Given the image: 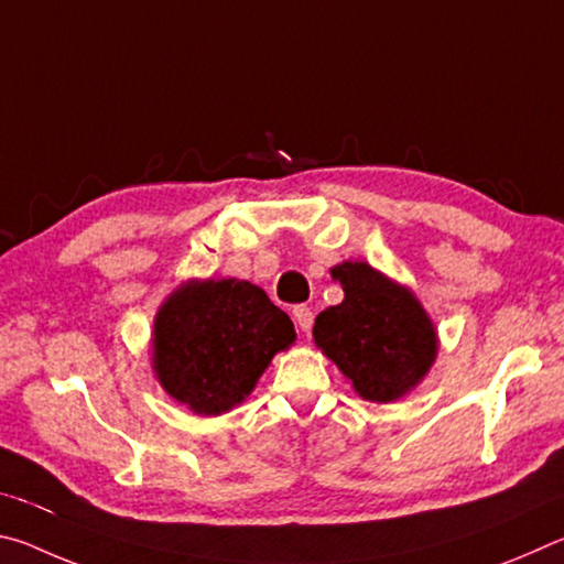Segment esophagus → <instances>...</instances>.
Here are the masks:
<instances>
[{
  "label": "esophagus",
  "instance_id": "1",
  "mask_svg": "<svg viewBox=\"0 0 564 564\" xmlns=\"http://www.w3.org/2000/svg\"><path fill=\"white\" fill-rule=\"evenodd\" d=\"M293 318H295V326H299V330L308 333L313 328V311L308 308V305H295Z\"/></svg>",
  "mask_w": 564,
  "mask_h": 564
}]
</instances>
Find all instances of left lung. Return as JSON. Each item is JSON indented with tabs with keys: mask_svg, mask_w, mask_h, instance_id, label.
<instances>
[{
	"mask_svg": "<svg viewBox=\"0 0 564 564\" xmlns=\"http://www.w3.org/2000/svg\"><path fill=\"white\" fill-rule=\"evenodd\" d=\"M346 299L318 313L313 340L350 378L356 393L393 403L410 393L437 356L431 316L405 285L362 261L330 271Z\"/></svg>",
	"mask_w": 564,
	"mask_h": 564,
	"instance_id": "1",
	"label": "left lung"
}]
</instances>
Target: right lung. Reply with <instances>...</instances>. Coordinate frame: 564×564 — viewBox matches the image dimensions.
Here are the masks:
<instances>
[{
  "label": "right lung",
  "instance_id": "right-lung-1",
  "mask_svg": "<svg viewBox=\"0 0 564 564\" xmlns=\"http://www.w3.org/2000/svg\"><path fill=\"white\" fill-rule=\"evenodd\" d=\"M293 340L291 318L259 285L188 281L156 313L151 362L171 398L196 415H221L243 403Z\"/></svg>",
  "mask_w": 564,
  "mask_h": 564
}]
</instances>
